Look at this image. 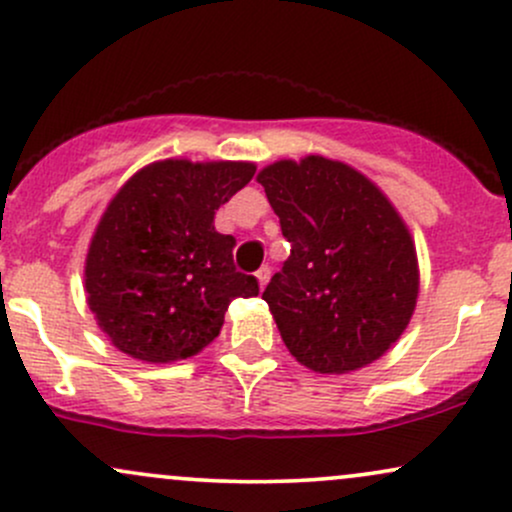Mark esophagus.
I'll return each instance as SVG.
<instances>
[{"instance_id":"34e87169","label":"esophagus","mask_w":512,"mask_h":512,"mask_svg":"<svg viewBox=\"0 0 512 512\" xmlns=\"http://www.w3.org/2000/svg\"><path fill=\"white\" fill-rule=\"evenodd\" d=\"M255 276H257V284H260V289H264V286L269 284V276H272V272H269V267H262Z\"/></svg>"}]
</instances>
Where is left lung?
<instances>
[{
	"instance_id": "obj_1",
	"label": "left lung",
	"mask_w": 512,
	"mask_h": 512,
	"mask_svg": "<svg viewBox=\"0 0 512 512\" xmlns=\"http://www.w3.org/2000/svg\"><path fill=\"white\" fill-rule=\"evenodd\" d=\"M291 255L262 298L286 349L315 373L344 375L387 354L419 298L409 226L368 175L320 154L257 173Z\"/></svg>"
}]
</instances>
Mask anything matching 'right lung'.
Masks as SVG:
<instances>
[{
  "label": "right lung",
  "mask_w": 512,
  "mask_h": 512,
  "mask_svg": "<svg viewBox=\"0 0 512 512\" xmlns=\"http://www.w3.org/2000/svg\"><path fill=\"white\" fill-rule=\"evenodd\" d=\"M252 161L163 158L139 168L105 207L84 262L86 303L108 342L144 363L197 356L233 298L260 293L233 267L236 238L216 209L252 180Z\"/></svg>",
  "instance_id": "obj_1"
}]
</instances>
